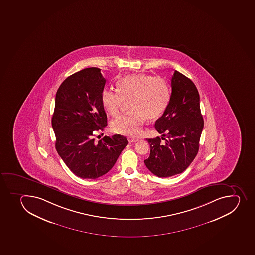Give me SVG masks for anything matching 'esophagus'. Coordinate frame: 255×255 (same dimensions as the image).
<instances>
[{
  "instance_id": "1",
  "label": "esophagus",
  "mask_w": 255,
  "mask_h": 255,
  "mask_svg": "<svg viewBox=\"0 0 255 255\" xmlns=\"http://www.w3.org/2000/svg\"><path fill=\"white\" fill-rule=\"evenodd\" d=\"M128 142L129 143H135V142H138V138H128Z\"/></svg>"
}]
</instances>
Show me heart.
<instances>
[{
  "mask_svg": "<svg viewBox=\"0 0 255 255\" xmlns=\"http://www.w3.org/2000/svg\"><path fill=\"white\" fill-rule=\"evenodd\" d=\"M171 91L167 81L144 73L126 76L117 82V90L105 88L102 105L106 112L117 117L128 103L130 113L111 123L115 133L134 137L140 133L146 119L154 121L163 116L169 103Z\"/></svg>",
  "mask_w": 255,
  "mask_h": 255,
  "instance_id": "obj_1",
  "label": "heart"
}]
</instances>
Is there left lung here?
<instances>
[{"instance_id":"1","label":"left lung","mask_w":255,"mask_h":255,"mask_svg":"<svg viewBox=\"0 0 255 255\" xmlns=\"http://www.w3.org/2000/svg\"><path fill=\"white\" fill-rule=\"evenodd\" d=\"M171 87L167 109L154 125L162 138H147L150 154L144 163L159 177H172L187 169L199 150L204 127L199 93L192 81L175 71Z\"/></svg>"}]
</instances>
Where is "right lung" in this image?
Masks as SVG:
<instances>
[{
    "label": "right lung",
    "instance_id": "1",
    "mask_svg": "<svg viewBox=\"0 0 255 255\" xmlns=\"http://www.w3.org/2000/svg\"><path fill=\"white\" fill-rule=\"evenodd\" d=\"M105 84L100 68H88L66 78L56 93L52 117L56 150L83 179H96L109 172L128 143L120 134L95 140L97 132L107 126L102 102Z\"/></svg>",
    "mask_w": 255,
    "mask_h": 255
}]
</instances>
